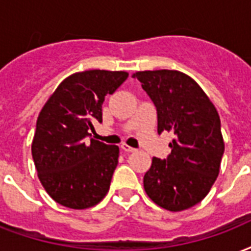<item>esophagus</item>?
<instances>
[{"mask_svg":"<svg viewBox=\"0 0 251 251\" xmlns=\"http://www.w3.org/2000/svg\"><path fill=\"white\" fill-rule=\"evenodd\" d=\"M121 149L124 151H126V152H134V151H135V149H133V147H130L129 145H126V143H124V145H122Z\"/></svg>","mask_w":251,"mask_h":251,"instance_id":"1","label":"esophagus"}]
</instances>
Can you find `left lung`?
Here are the masks:
<instances>
[{
    "mask_svg": "<svg viewBox=\"0 0 251 251\" xmlns=\"http://www.w3.org/2000/svg\"><path fill=\"white\" fill-rule=\"evenodd\" d=\"M133 77L155 104L158 133L175 134L167 159L152 158L145 191L164 209H188L209 194L219 176L225 149L219 113L200 85L180 71H139Z\"/></svg>",
    "mask_w": 251,
    "mask_h": 251,
    "instance_id": "8db88e82",
    "label": "left lung"
}]
</instances>
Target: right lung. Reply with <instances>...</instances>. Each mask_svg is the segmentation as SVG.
I'll use <instances>...</instances> for the list:
<instances>
[{
	"mask_svg": "<svg viewBox=\"0 0 251 251\" xmlns=\"http://www.w3.org/2000/svg\"><path fill=\"white\" fill-rule=\"evenodd\" d=\"M125 71L76 72L57 85L42 108L31 143L38 177L52 200L71 209L92 208L106 196L120 149L88 137L102 122L105 96L117 91Z\"/></svg>",
	"mask_w": 251,
	"mask_h": 251,
	"instance_id": "obj_1",
	"label": "right lung"
}]
</instances>
